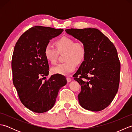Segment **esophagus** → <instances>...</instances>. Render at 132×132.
<instances>
[{
    "label": "esophagus",
    "mask_w": 132,
    "mask_h": 132,
    "mask_svg": "<svg viewBox=\"0 0 132 132\" xmlns=\"http://www.w3.org/2000/svg\"><path fill=\"white\" fill-rule=\"evenodd\" d=\"M66 79H67V81H68V82H71V79L70 77H67Z\"/></svg>",
    "instance_id": "1"
}]
</instances>
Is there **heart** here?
I'll list each match as a JSON object with an SVG mask.
<instances>
[{
    "mask_svg": "<svg viewBox=\"0 0 132 132\" xmlns=\"http://www.w3.org/2000/svg\"><path fill=\"white\" fill-rule=\"evenodd\" d=\"M57 49L50 44L45 47L44 54L46 60L52 64L57 61L58 52H64L63 63L53 67L51 71L54 74L66 75L73 72L77 64L82 63L86 57V50L85 45L80 41H75L73 38L63 36L55 41Z\"/></svg>",
    "mask_w": 132,
    "mask_h": 132,
    "instance_id": "b5f03b06",
    "label": "heart"
}]
</instances>
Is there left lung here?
<instances>
[{"instance_id":"left-lung-1","label":"left lung","mask_w":132,"mask_h":132,"mask_svg":"<svg viewBox=\"0 0 132 132\" xmlns=\"http://www.w3.org/2000/svg\"><path fill=\"white\" fill-rule=\"evenodd\" d=\"M65 30L86 47L85 60L73 75L81 86L78 95L80 105L87 110L102 111L110 104L118 91L120 62L116 47L97 29Z\"/></svg>"}]
</instances>
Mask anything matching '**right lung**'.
<instances>
[{
    "instance_id": "obj_1",
    "label": "right lung",
    "mask_w": 132,
    "mask_h": 132,
    "mask_svg": "<svg viewBox=\"0 0 132 132\" xmlns=\"http://www.w3.org/2000/svg\"><path fill=\"white\" fill-rule=\"evenodd\" d=\"M63 30L35 26L20 37L14 47L11 62L13 85L22 104L34 112L44 113L52 108L59 90L67 83L65 77L60 74L43 81L49 71L45 47Z\"/></svg>"
}]
</instances>
